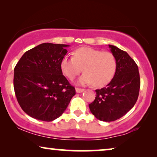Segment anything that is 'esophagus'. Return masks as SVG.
Returning a JSON list of instances; mask_svg holds the SVG:
<instances>
[{"mask_svg": "<svg viewBox=\"0 0 157 157\" xmlns=\"http://www.w3.org/2000/svg\"><path fill=\"white\" fill-rule=\"evenodd\" d=\"M83 91H84V89H80V88H76V93H82Z\"/></svg>", "mask_w": 157, "mask_h": 157, "instance_id": "34e87169", "label": "esophagus"}]
</instances>
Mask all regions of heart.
Here are the masks:
<instances>
[{"label":"heart","instance_id":"heart-1","mask_svg":"<svg viewBox=\"0 0 157 157\" xmlns=\"http://www.w3.org/2000/svg\"><path fill=\"white\" fill-rule=\"evenodd\" d=\"M117 68V59L112 53L89 47L78 48L74 57L65 56L61 61V69L68 79H74L82 68L84 74L78 79V83L82 85L92 83L95 87H103L110 83Z\"/></svg>","mask_w":157,"mask_h":157}]
</instances>
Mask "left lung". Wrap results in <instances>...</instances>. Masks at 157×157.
<instances>
[{"instance_id":"8db88e82","label":"left lung","mask_w":157,"mask_h":157,"mask_svg":"<svg viewBox=\"0 0 157 157\" xmlns=\"http://www.w3.org/2000/svg\"><path fill=\"white\" fill-rule=\"evenodd\" d=\"M117 59V71L111 82L96 90V98L89 109L96 119L113 121L134 107L139 96L140 76L136 63L126 51L109 45Z\"/></svg>"}]
</instances>
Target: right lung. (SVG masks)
<instances>
[{
  "mask_svg": "<svg viewBox=\"0 0 157 157\" xmlns=\"http://www.w3.org/2000/svg\"><path fill=\"white\" fill-rule=\"evenodd\" d=\"M68 46L40 44L26 51L15 66V94L21 109L30 117L53 121L61 117L76 94L61 69Z\"/></svg>",
  "mask_w": 157,
  "mask_h": 157,
  "instance_id": "1",
  "label": "right lung"
}]
</instances>
